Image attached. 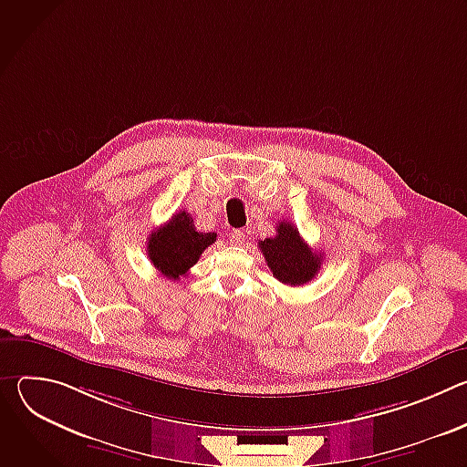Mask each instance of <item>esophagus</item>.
Returning a JSON list of instances; mask_svg holds the SVG:
<instances>
[{
    "label": "esophagus",
    "mask_w": 467,
    "mask_h": 467,
    "mask_svg": "<svg viewBox=\"0 0 467 467\" xmlns=\"http://www.w3.org/2000/svg\"><path fill=\"white\" fill-rule=\"evenodd\" d=\"M229 240H231V244H234V245H242V244L245 242V233H244L242 229H234V231L231 233Z\"/></svg>",
    "instance_id": "obj_1"
}]
</instances>
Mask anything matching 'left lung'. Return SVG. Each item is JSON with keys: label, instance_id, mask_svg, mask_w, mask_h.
Returning a JSON list of instances; mask_svg holds the SVG:
<instances>
[{"label": "left lung", "instance_id": "8db88e82", "mask_svg": "<svg viewBox=\"0 0 467 467\" xmlns=\"http://www.w3.org/2000/svg\"><path fill=\"white\" fill-rule=\"evenodd\" d=\"M274 277L290 286L306 285L321 268V253L312 251L290 222L277 225V234L258 242Z\"/></svg>", "mask_w": 467, "mask_h": 467}]
</instances>
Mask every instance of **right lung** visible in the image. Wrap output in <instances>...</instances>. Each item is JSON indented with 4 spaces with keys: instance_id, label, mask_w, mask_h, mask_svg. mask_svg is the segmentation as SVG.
<instances>
[{
    "instance_id": "obj_1",
    "label": "right lung",
    "mask_w": 467,
    "mask_h": 467,
    "mask_svg": "<svg viewBox=\"0 0 467 467\" xmlns=\"http://www.w3.org/2000/svg\"><path fill=\"white\" fill-rule=\"evenodd\" d=\"M214 242L216 233H197L192 216L181 211L150 234L148 256L164 277L177 281Z\"/></svg>"
}]
</instances>
